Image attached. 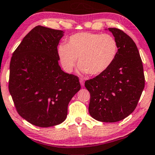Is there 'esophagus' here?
I'll return each instance as SVG.
<instances>
[{
  "label": "esophagus",
  "instance_id": "34e87169",
  "mask_svg": "<svg viewBox=\"0 0 155 155\" xmlns=\"http://www.w3.org/2000/svg\"><path fill=\"white\" fill-rule=\"evenodd\" d=\"M80 83H81V86H84V80L83 79H82V78H81V79H80Z\"/></svg>",
  "mask_w": 155,
  "mask_h": 155
}]
</instances>
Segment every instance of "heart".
<instances>
[{"mask_svg":"<svg viewBox=\"0 0 155 155\" xmlns=\"http://www.w3.org/2000/svg\"><path fill=\"white\" fill-rule=\"evenodd\" d=\"M118 42L110 34L81 32L70 36L66 45L61 44L57 53L64 70L71 72L77 63L83 73L102 74L115 61Z\"/></svg>","mask_w":155,"mask_h":155,"instance_id":"b5f03b06","label":"heart"}]
</instances>
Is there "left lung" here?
I'll return each mask as SVG.
<instances>
[{"label": "left lung", "mask_w": 155, "mask_h": 155, "mask_svg": "<svg viewBox=\"0 0 155 155\" xmlns=\"http://www.w3.org/2000/svg\"><path fill=\"white\" fill-rule=\"evenodd\" d=\"M118 45L115 61L85 86L91 94L90 115L102 122H117L134 110L144 87L142 61L133 39L116 28H108Z\"/></svg>", "instance_id": "left-lung-1"}]
</instances>
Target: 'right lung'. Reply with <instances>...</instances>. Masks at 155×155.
Segmentation results:
<instances>
[{
    "label": "right lung",
    "mask_w": 155,
    "mask_h": 155,
    "mask_svg": "<svg viewBox=\"0 0 155 155\" xmlns=\"http://www.w3.org/2000/svg\"><path fill=\"white\" fill-rule=\"evenodd\" d=\"M64 31L37 26L13 53L8 89L17 112L39 127L66 119L68 106L81 90L77 76L62 71L57 46Z\"/></svg>",
    "instance_id": "obj_1"
}]
</instances>
